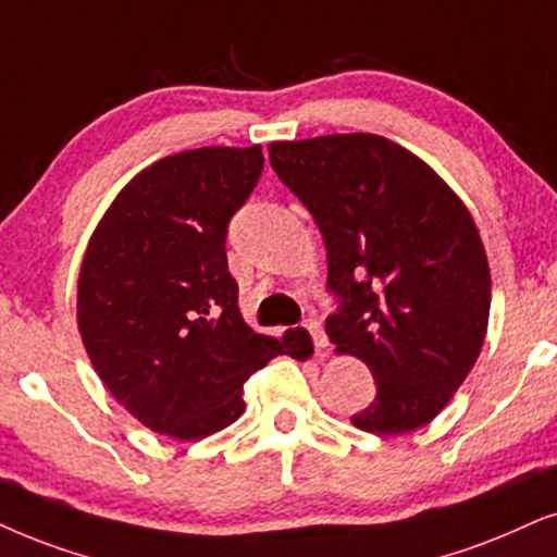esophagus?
I'll list each match as a JSON object with an SVG mask.
<instances>
[{
  "mask_svg": "<svg viewBox=\"0 0 557 557\" xmlns=\"http://www.w3.org/2000/svg\"><path fill=\"white\" fill-rule=\"evenodd\" d=\"M302 326L308 329V334L313 336V347H315V355L319 357H326V351H329V339H326V334H323V326H321V321H315V319H308L306 323H302Z\"/></svg>",
  "mask_w": 557,
  "mask_h": 557,
  "instance_id": "34e87169",
  "label": "esophagus"
}]
</instances>
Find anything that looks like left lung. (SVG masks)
<instances>
[{"instance_id": "left-lung-1", "label": "left lung", "mask_w": 557, "mask_h": 557, "mask_svg": "<svg viewBox=\"0 0 557 557\" xmlns=\"http://www.w3.org/2000/svg\"><path fill=\"white\" fill-rule=\"evenodd\" d=\"M270 161L319 226L339 311L326 334L368 364L375 400L351 424L424 426L481 355L491 270L473 215L426 161L372 133L274 140Z\"/></svg>"}]
</instances>
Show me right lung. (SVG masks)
<instances>
[{"mask_svg": "<svg viewBox=\"0 0 557 557\" xmlns=\"http://www.w3.org/2000/svg\"><path fill=\"white\" fill-rule=\"evenodd\" d=\"M262 146L180 151L138 172L82 259L76 323L97 375L151 432L202 440L244 413L272 357H308L306 329L257 334L228 272V221L262 174Z\"/></svg>", "mask_w": 557, "mask_h": 557, "instance_id": "1", "label": "right lung"}]
</instances>
